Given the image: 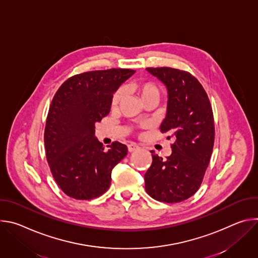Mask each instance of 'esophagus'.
<instances>
[{
    "instance_id": "obj_1",
    "label": "esophagus",
    "mask_w": 258,
    "mask_h": 258,
    "mask_svg": "<svg viewBox=\"0 0 258 258\" xmlns=\"http://www.w3.org/2000/svg\"><path fill=\"white\" fill-rule=\"evenodd\" d=\"M127 149H128V152H135L140 149V147L135 143H131L127 145Z\"/></svg>"
}]
</instances>
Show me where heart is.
Masks as SVG:
<instances>
[{"label":"heart","mask_w":258,"mask_h":258,"mask_svg":"<svg viewBox=\"0 0 258 258\" xmlns=\"http://www.w3.org/2000/svg\"><path fill=\"white\" fill-rule=\"evenodd\" d=\"M128 89L136 94L142 101L148 99V98H152V97H156L158 98L159 96V91L157 89V87L152 84V83H148V82H141V81H135L133 83L130 84ZM124 97V92L122 89L118 90L113 98H112V107H117L120 102L122 101Z\"/></svg>","instance_id":"b5f03b06"}]
</instances>
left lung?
I'll list each match as a JSON object with an SVG mask.
<instances>
[{"label":"left lung","mask_w":258,"mask_h":258,"mask_svg":"<svg viewBox=\"0 0 258 258\" xmlns=\"http://www.w3.org/2000/svg\"><path fill=\"white\" fill-rule=\"evenodd\" d=\"M166 88L165 118L162 133L174 143L171 154L162 159L152 154V164L145 173V189L152 198L176 203L199 189L211 157L214 121L209 99L191 73L170 67L146 68Z\"/></svg>","instance_id":"8db88e82"}]
</instances>
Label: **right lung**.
<instances>
[{
    "label": "right lung",
    "mask_w": 258,
    "mask_h": 258,
    "mask_svg": "<svg viewBox=\"0 0 258 258\" xmlns=\"http://www.w3.org/2000/svg\"><path fill=\"white\" fill-rule=\"evenodd\" d=\"M136 71L112 68L68 79L55 94L45 128L46 156L61 190L78 200L104 194L114 166L127 147L112 143L107 151L95 136V125L111 108L114 93Z\"/></svg>",
    "instance_id": "obj_1"
}]
</instances>
